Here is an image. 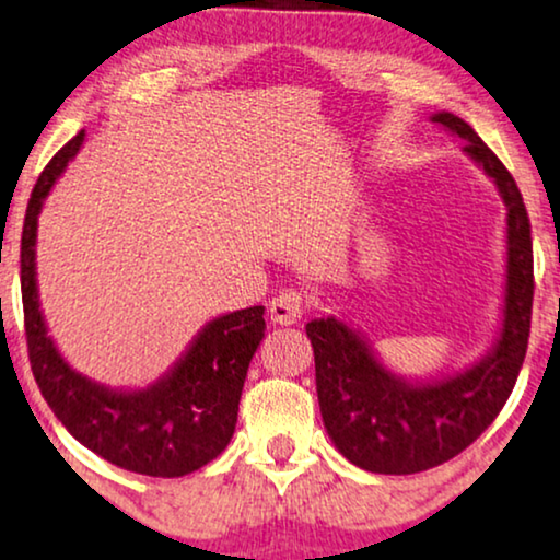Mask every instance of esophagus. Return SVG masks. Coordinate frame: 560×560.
Listing matches in <instances>:
<instances>
[{
	"mask_svg": "<svg viewBox=\"0 0 560 560\" xmlns=\"http://www.w3.org/2000/svg\"><path fill=\"white\" fill-rule=\"evenodd\" d=\"M268 315H271L273 325H294L300 323L302 317V296L296 292H281L273 296L271 304H268Z\"/></svg>",
	"mask_w": 560,
	"mask_h": 560,
	"instance_id": "34e87169",
	"label": "esophagus"
}]
</instances>
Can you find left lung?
<instances>
[{
  "instance_id": "left-lung-1",
  "label": "left lung",
  "mask_w": 560,
  "mask_h": 560,
  "mask_svg": "<svg viewBox=\"0 0 560 560\" xmlns=\"http://www.w3.org/2000/svg\"><path fill=\"white\" fill-rule=\"evenodd\" d=\"M430 122L464 140V153L497 186L504 218V287L497 338L458 371L405 376L338 315L307 323L319 412L342 456L371 474H417L468 448L494 422L523 369L533 315V237L523 194L474 128L451 112Z\"/></svg>"
}]
</instances>
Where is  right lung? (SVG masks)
I'll return each mask as SVG.
<instances>
[{"label":"right lung","mask_w":560,"mask_h":560,"mask_svg":"<svg viewBox=\"0 0 560 560\" xmlns=\"http://www.w3.org/2000/svg\"><path fill=\"white\" fill-rule=\"evenodd\" d=\"M81 130L54 155L30 197L22 228L20 279L30 366L48 407L96 456L143 476H186L228 448L250 358L264 340V307L207 319L184 353L145 386L94 382L66 361L37 294V218L58 178L84 148Z\"/></svg>","instance_id":"add662e5"}]
</instances>
